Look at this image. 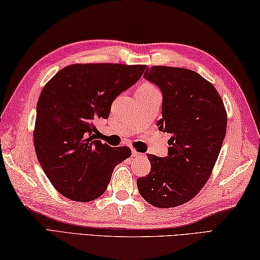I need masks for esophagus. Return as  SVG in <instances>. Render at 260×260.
Here are the masks:
<instances>
[{"instance_id":"34e87169","label":"esophagus","mask_w":260,"mask_h":260,"mask_svg":"<svg viewBox=\"0 0 260 260\" xmlns=\"http://www.w3.org/2000/svg\"><path fill=\"white\" fill-rule=\"evenodd\" d=\"M132 154H133V156L134 157H143V155H144V154H142V153H139V152H137V151H133V153H132Z\"/></svg>"}]
</instances>
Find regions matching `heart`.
<instances>
[{"label":"heart","instance_id":"1","mask_svg":"<svg viewBox=\"0 0 260 260\" xmlns=\"http://www.w3.org/2000/svg\"><path fill=\"white\" fill-rule=\"evenodd\" d=\"M140 91H146V92H153V91H157V89L155 87H154L153 85L151 84H144L142 85L140 88H139Z\"/></svg>","mask_w":260,"mask_h":260}]
</instances>
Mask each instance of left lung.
<instances>
[{"label": "left lung", "mask_w": 260, "mask_h": 260, "mask_svg": "<svg viewBox=\"0 0 260 260\" xmlns=\"http://www.w3.org/2000/svg\"><path fill=\"white\" fill-rule=\"evenodd\" d=\"M144 78L162 91L157 126L172 136L167 156L147 154L151 172L137 179V187L154 207H178L210 178L227 131V113L217 89L196 71L154 66L146 68Z\"/></svg>", "instance_id": "left-lung-1"}]
</instances>
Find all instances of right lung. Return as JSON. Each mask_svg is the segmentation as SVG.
<instances>
[{"instance_id":"add662e5","label":"right lung","mask_w":260,"mask_h":260,"mask_svg":"<svg viewBox=\"0 0 260 260\" xmlns=\"http://www.w3.org/2000/svg\"><path fill=\"white\" fill-rule=\"evenodd\" d=\"M145 66L70 64L43 87L33 141L38 161L56 190L88 202L106 191L115 167L132 155L126 146L95 140L98 118H108L119 93L141 78Z\"/></svg>"}]
</instances>
